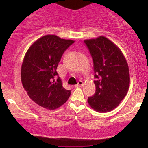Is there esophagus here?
<instances>
[{"instance_id": "1", "label": "esophagus", "mask_w": 148, "mask_h": 148, "mask_svg": "<svg viewBox=\"0 0 148 148\" xmlns=\"http://www.w3.org/2000/svg\"><path fill=\"white\" fill-rule=\"evenodd\" d=\"M83 85H84V83H83L82 81H79L77 84L75 85V88H79V87H82Z\"/></svg>"}]
</instances>
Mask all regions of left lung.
<instances>
[{
	"mask_svg": "<svg viewBox=\"0 0 148 148\" xmlns=\"http://www.w3.org/2000/svg\"><path fill=\"white\" fill-rule=\"evenodd\" d=\"M94 61L96 93L88 102L98 112L116 108L127 94L130 75L126 58L118 46L104 36L84 40Z\"/></svg>",
	"mask_w": 148,
	"mask_h": 148,
	"instance_id": "left-lung-1",
	"label": "left lung"
}]
</instances>
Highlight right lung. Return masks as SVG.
I'll list each match as a JSON object with an SVG mask.
<instances>
[{
    "label": "right lung",
    "mask_w": 148,
    "mask_h": 148,
    "mask_svg": "<svg viewBox=\"0 0 148 148\" xmlns=\"http://www.w3.org/2000/svg\"><path fill=\"white\" fill-rule=\"evenodd\" d=\"M74 42L46 35L34 42L26 52L21 69V83L36 104L54 110L69 98L71 90L63 88L56 69L62 54Z\"/></svg>",
    "instance_id": "add662e5"
}]
</instances>
